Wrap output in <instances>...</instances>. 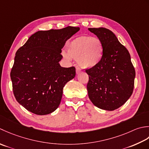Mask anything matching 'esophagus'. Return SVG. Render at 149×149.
Listing matches in <instances>:
<instances>
[{
    "label": "esophagus",
    "mask_w": 149,
    "mask_h": 149,
    "mask_svg": "<svg viewBox=\"0 0 149 149\" xmlns=\"http://www.w3.org/2000/svg\"><path fill=\"white\" fill-rule=\"evenodd\" d=\"M76 71H77V74H78L79 73H80L81 72V70L80 69L78 68V67H77V69H76Z\"/></svg>",
    "instance_id": "34e87169"
}]
</instances>
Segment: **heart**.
Listing matches in <instances>:
<instances>
[{
	"label": "heart",
	"instance_id": "1",
	"mask_svg": "<svg viewBox=\"0 0 149 149\" xmlns=\"http://www.w3.org/2000/svg\"><path fill=\"white\" fill-rule=\"evenodd\" d=\"M68 53L62 54L66 59L77 60L81 68L91 69L99 64L104 56V47L98 37L81 36L74 38L68 45Z\"/></svg>",
	"mask_w": 149,
	"mask_h": 149
}]
</instances>
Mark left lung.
Masks as SVG:
<instances>
[{
	"label": "left lung",
	"instance_id": "obj_1",
	"mask_svg": "<svg viewBox=\"0 0 149 149\" xmlns=\"http://www.w3.org/2000/svg\"><path fill=\"white\" fill-rule=\"evenodd\" d=\"M104 44L101 62L86 69L89 75L88 96L96 107L114 111L123 105L132 95L136 72L128 50L113 32L104 28H89Z\"/></svg>",
	"mask_w": 149,
	"mask_h": 149
}]
</instances>
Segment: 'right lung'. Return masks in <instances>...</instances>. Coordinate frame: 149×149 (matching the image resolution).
Returning a JSON list of instances; mask_svg holds the SVG:
<instances>
[{"mask_svg":"<svg viewBox=\"0 0 149 149\" xmlns=\"http://www.w3.org/2000/svg\"><path fill=\"white\" fill-rule=\"evenodd\" d=\"M80 28L38 31L15 54L10 76L14 96L27 110L46 115L58 107L63 89L74 78L75 68H62V49Z\"/></svg>","mask_w":149,"mask_h":149,"instance_id":"add662e5","label":"right lung"}]
</instances>
